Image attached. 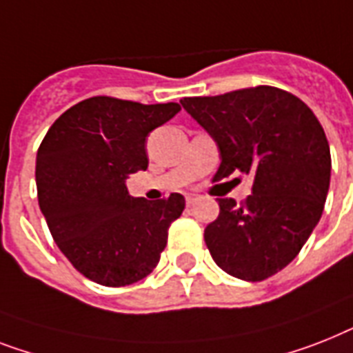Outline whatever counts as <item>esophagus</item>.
Wrapping results in <instances>:
<instances>
[{
  "label": "esophagus",
  "mask_w": 353,
  "mask_h": 353,
  "mask_svg": "<svg viewBox=\"0 0 353 353\" xmlns=\"http://www.w3.org/2000/svg\"><path fill=\"white\" fill-rule=\"evenodd\" d=\"M197 203V196H194V194H188L186 196V206H194Z\"/></svg>",
  "instance_id": "esophagus-1"
}]
</instances>
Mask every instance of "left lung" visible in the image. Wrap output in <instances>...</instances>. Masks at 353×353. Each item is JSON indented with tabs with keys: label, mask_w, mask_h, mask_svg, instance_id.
<instances>
[{
	"label": "left lung",
	"mask_w": 353,
	"mask_h": 353,
	"mask_svg": "<svg viewBox=\"0 0 353 353\" xmlns=\"http://www.w3.org/2000/svg\"><path fill=\"white\" fill-rule=\"evenodd\" d=\"M181 105L216 141V181L248 174L241 205L221 197L205 228L216 265L243 281H263L299 254L319 223L330 186V147L314 112L276 87L185 97ZM237 179V177H236Z\"/></svg>",
	"instance_id": "left-lung-1"
}]
</instances>
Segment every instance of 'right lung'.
<instances>
[{"label": "right lung", "mask_w": 353, "mask_h": 353, "mask_svg": "<svg viewBox=\"0 0 353 353\" xmlns=\"http://www.w3.org/2000/svg\"><path fill=\"white\" fill-rule=\"evenodd\" d=\"M179 110L177 103L88 97L63 112L39 145V208L59 250L94 283L132 285L159 263L185 197H132L127 179L147 170L148 134Z\"/></svg>", "instance_id": "right-lung-1"}]
</instances>
